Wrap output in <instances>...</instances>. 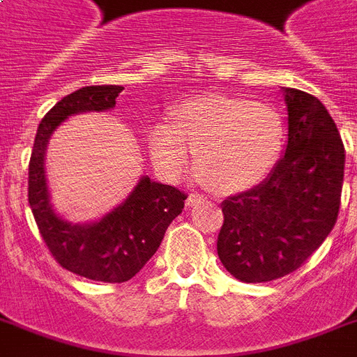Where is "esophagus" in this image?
I'll return each instance as SVG.
<instances>
[{"mask_svg": "<svg viewBox=\"0 0 357 357\" xmlns=\"http://www.w3.org/2000/svg\"><path fill=\"white\" fill-rule=\"evenodd\" d=\"M204 200V196L198 195V192H192V195L187 196V206H196V204H200V202Z\"/></svg>", "mask_w": 357, "mask_h": 357, "instance_id": "esophagus-1", "label": "esophagus"}]
</instances>
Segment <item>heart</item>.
<instances>
[{
	"label": "heart",
	"instance_id": "heart-1",
	"mask_svg": "<svg viewBox=\"0 0 357 357\" xmlns=\"http://www.w3.org/2000/svg\"><path fill=\"white\" fill-rule=\"evenodd\" d=\"M283 139L285 126L276 109L241 98L206 96L185 102L176 123H153L148 146L167 178L187 172L195 153L207 185L241 192L268 178L282 155Z\"/></svg>",
	"mask_w": 357,
	"mask_h": 357
}]
</instances>
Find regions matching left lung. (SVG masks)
Masks as SVG:
<instances>
[{
	"instance_id": "8db88e82",
	"label": "left lung",
	"mask_w": 357,
	"mask_h": 357,
	"mask_svg": "<svg viewBox=\"0 0 357 357\" xmlns=\"http://www.w3.org/2000/svg\"><path fill=\"white\" fill-rule=\"evenodd\" d=\"M287 146L268 178L222 202L218 257L234 278L272 282L304 265L335 226L344 176L337 126L315 96L282 86Z\"/></svg>"
}]
</instances>
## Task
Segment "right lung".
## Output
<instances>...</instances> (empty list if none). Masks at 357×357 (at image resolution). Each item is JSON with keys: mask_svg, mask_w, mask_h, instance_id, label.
<instances>
[{"mask_svg": "<svg viewBox=\"0 0 357 357\" xmlns=\"http://www.w3.org/2000/svg\"><path fill=\"white\" fill-rule=\"evenodd\" d=\"M122 91L94 85L64 96L42 119L29 159V206L47 250L66 271L105 283L128 282L151 259L187 200L176 187L142 176L131 195L96 222L72 224L53 211L44 172L50 137L68 116L113 109Z\"/></svg>", "mask_w": 357, "mask_h": 357, "instance_id": "obj_1", "label": "right lung"}]
</instances>
